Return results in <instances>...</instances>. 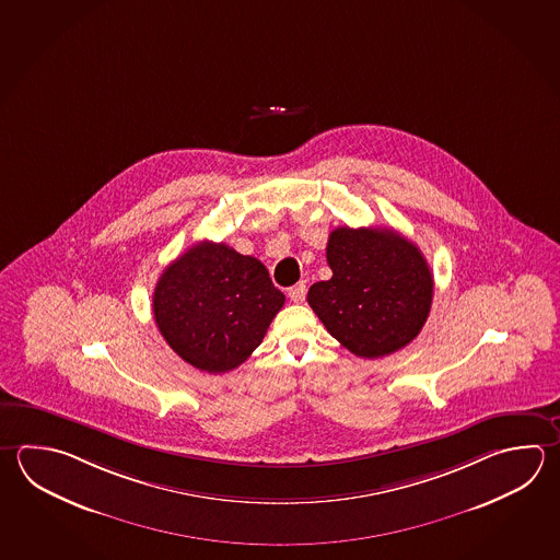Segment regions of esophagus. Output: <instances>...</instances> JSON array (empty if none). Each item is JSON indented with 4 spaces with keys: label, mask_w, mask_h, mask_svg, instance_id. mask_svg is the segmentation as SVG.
I'll return each mask as SVG.
<instances>
[{
    "label": "esophagus",
    "mask_w": 560,
    "mask_h": 560,
    "mask_svg": "<svg viewBox=\"0 0 560 560\" xmlns=\"http://www.w3.org/2000/svg\"><path fill=\"white\" fill-rule=\"evenodd\" d=\"M306 296V285L301 281V283H296V285L291 287L289 289V299L293 301V303H303Z\"/></svg>",
    "instance_id": "34e87169"
}]
</instances>
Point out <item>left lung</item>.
I'll return each mask as SVG.
<instances>
[{"instance_id": "8db88e82", "label": "left lung", "mask_w": 560, "mask_h": 560, "mask_svg": "<svg viewBox=\"0 0 560 560\" xmlns=\"http://www.w3.org/2000/svg\"><path fill=\"white\" fill-rule=\"evenodd\" d=\"M332 277L306 301L338 342L362 359H381L420 335L433 299L422 252L390 228H337L328 235Z\"/></svg>"}]
</instances>
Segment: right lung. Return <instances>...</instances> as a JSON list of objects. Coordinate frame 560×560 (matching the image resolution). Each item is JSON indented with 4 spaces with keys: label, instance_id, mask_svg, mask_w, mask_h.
<instances>
[{
    "label": "right lung",
    "instance_id": "right-lung-1",
    "mask_svg": "<svg viewBox=\"0 0 560 560\" xmlns=\"http://www.w3.org/2000/svg\"><path fill=\"white\" fill-rule=\"evenodd\" d=\"M283 303L259 259L200 242L160 275L152 313L179 359L222 374L249 359Z\"/></svg>",
    "mask_w": 560,
    "mask_h": 560
}]
</instances>
